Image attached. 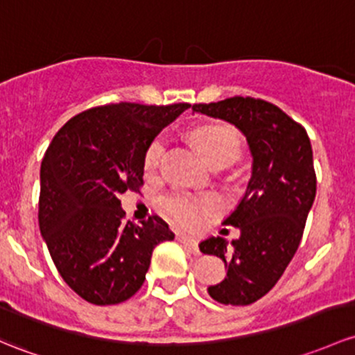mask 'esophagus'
<instances>
[{"mask_svg":"<svg viewBox=\"0 0 355 355\" xmlns=\"http://www.w3.org/2000/svg\"><path fill=\"white\" fill-rule=\"evenodd\" d=\"M177 238H178V241H182V243L189 246L190 252H193V253H196V255H197V253H199V245H197V241L193 240V238L187 236V234H177Z\"/></svg>","mask_w":355,"mask_h":355,"instance_id":"esophagus-1","label":"esophagus"}]
</instances>
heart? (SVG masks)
Here are the masks:
<instances>
[{
  "instance_id": "heart-1",
  "label": "heart",
  "mask_w": 355,
  "mask_h": 355,
  "mask_svg": "<svg viewBox=\"0 0 355 355\" xmlns=\"http://www.w3.org/2000/svg\"><path fill=\"white\" fill-rule=\"evenodd\" d=\"M190 137L202 153L204 158L211 165L219 162H234L240 155L241 139L240 134L230 125L209 124L196 128L190 132ZM166 148L165 136H158L149 143L144 153V171L148 175H155L162 163L163 153ZM159 209L168 219L178 226L196 227L200 225L204 218L216 214L221 209V200L212 193L206 196H193V193L184 192V190H175L166 193L159 200Z\"/></svg>"
}]
</instances>
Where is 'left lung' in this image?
Instances as JSON below:
<instances>
[{"mask_svg":"<svg viewBox=\"0 0 355 355\" xmlns=\"http://www.w3.org/2000/svg\"><path fill=\"white\" fill-rule=\"evenodd\" d=\"M192 109L236 125L252 153L246 193L225 221L241 231L240 238L227 243L225 236H212L199 245L200 252L221 259L227 268L219 284L209 286L212 300L252 304L281 279L303 238L316 196L311 143L300 122L266 100L231 96L193 103Z\"/></svg>","mask_w":355,"mask_h":355,"instance_id":"1","label":"left lung"}]
</instances>
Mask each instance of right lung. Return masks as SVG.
I'll return each mask as SVG.
<instances>
[{
    "label": "right lung",
    "mask_w": 355,
    "mask_h": 355,
    "mask_svg": "<svg viewBox=\"0 0 355 355\" xmlns=\"http://www.w3.org/2000/svg\"><path fill=\"white\" fill-rule=\"evenodd\" d=\"M189 103H109L69 119L40 165L39 226L55 268L92 304H117L146 279L153 250L175 234L162 218L125 221L119 196L144 185V153Z\"/></svg>",
    "instance_id": "1"
}]
</instances>
